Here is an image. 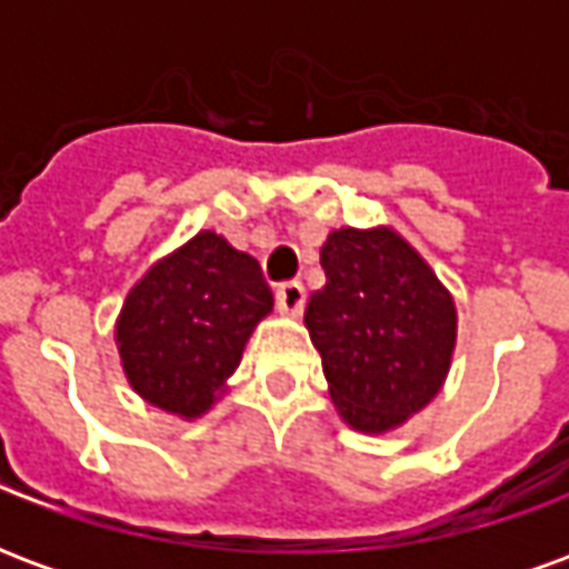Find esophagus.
Returning a JSON list of instances; mask_svg holds the SVG:
<instances>
[{
	"label": "esophagus",
	"instance_id": "1",
	"mask_svg": "<svg viewBox=\"0 0 569 569\" xmlns=\"http://www.w3.org/2000/svg\"><path fill=\"white\" fill-rule=\"evenodd\" d=\"M277 308L283 310V313H301L305 308V286L298 283V280H286V283L277 286Z\"/></svg>",
	"mask_w": 569,
	"mask_h": 569
}]
</instances>
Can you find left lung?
Returning <instances> with one entry per match:
<instances>
[{
	"mask_svg": "<svg viewBox=\"0 0 569 569\" xmlns=\"http://www.w3.org/2000/svg\"><path fill=\"white\" fill-rule=\"evenodd\" d=\"M326 286L305 310L332 399L350 427L387 432L439 393L457 313L448 289L393 231H332Z\"/></svg>",
	"mask_w": 569,
	"mask_h": 569,
	"instance_id": "obj_1",
	"label": "left lung"
}]
</instances>
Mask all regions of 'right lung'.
<instances>
[{
	"label": "right lung",
	"mask_w": 569,
	"mask_h": 569,
	"mask_svg": "<svg viewBox=\"0 0 569 569\" xmlns=\"http://www.w3.org/2000/svg\"><path fill=\"white\" fill-rule=\"evenodd\" d=\"M271 305L259 261L200 231L124 301L118 350L133 390L182 418L203 415Z\"/></svg>",
	"instance_id": "add662e5"
}]
</instances>
